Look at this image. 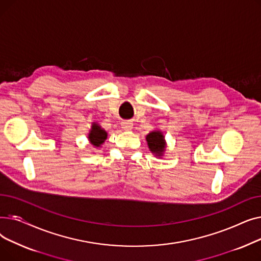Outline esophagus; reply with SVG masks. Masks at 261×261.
<instances>
[{
    "label": "esophagus",
    "mask_w": 261,
    "mask_h": 261,
    "mask_svg": "<svg viewBox=\"0 0 261 261\" xmlns=\"http://www.w3.org/2000/svg\"><path fill=\"white\" fill-rule=\"evenodd\" d=\"M121 128L125 131H130L133 128V123L131 121H122L121 122Z\"/></svg>",
    "instance_id": "obj_1"
}]
</instances>
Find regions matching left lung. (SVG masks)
Masks as SVG:
<instances>
[{"label":"left lung","mask_w":261,"mask_h":261,"mask_svg":"<svg viewBox=\"0 0 261 261\" xmlns=\"http://www.w3.org/2000/svg\"><path fill=\"white\" fill-rule=\"evenodd\" d=\"M147 145L150 151L155 158H163L166 152L167 144L165 141V136L161 130H152L146 135Z\"/></svg>","instance_id":"8db88e82"}]
</instances>
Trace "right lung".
<instances>
[{
    "instance_id": "add662e5",
    "label": "right lung",
    "mask_w": 261,
    "mask_h": 261,
    "mask_svg": "<svg viewBox=\"0 0 261 261\" xmlns=\"http://www.w3.org/2000/svg\"><path fill=\"white\" fill-rule=\"evenodd\" d=\"M107 138H108V133L103 128H101L99 123L95 121L92 122L91 129L88 134V140L90 144L94 148H100L101 145L107 140Z\"/></svg>"
}]
</instances>
